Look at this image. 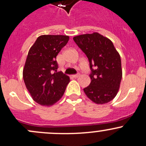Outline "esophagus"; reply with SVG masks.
I'll list each match as a JSON object with an SVG mask.
<instances>
[{"instance_id": "obj_1", "label": "esophagus", "mask_w": 146, "mask_h": 146, "mask_svg": "<svg viewBox=\"0 0 146 146\" xmlns=\"http://www.w3.org/2000/svg\"><path fill=\"white\" fill-rule=\"evenodd\" d=\"M80 76V73H76V74H75V75H73V78H78V77H79Z\"/></svg>"}]
</instances>
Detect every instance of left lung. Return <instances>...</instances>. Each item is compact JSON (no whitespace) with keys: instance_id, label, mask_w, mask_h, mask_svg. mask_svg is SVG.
<instances>
[{"instance_id":"1","label":"left lung","mask_w":146,"mask_h":146,"mask_svg":"<svg viewBox=\"0 0 146 146\" xmlns=\"http://www.w3.org/2000/svg\"><path fill=\"white\" fill-rule=\"evenodd\" d=\"M89 62L91 82L84 91L97 104L110 102L117 94L122 79L121 57L110 39L97 33L73 37Z\"/></svg>"}]
</instances>
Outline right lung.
Masks as SVG:
<instances>
[{"instance_id": "add662e5", "label": "right lung", "mask_w": 146, "mask_h": 146, "mask_svg": "<svg viewBox=\"0 0 146 146\" xmlns=\"http://www.w3.org/2000/svg\"><path fill=\"white\" fill-rule=\"evenodd\" d=\"M69 36L42 35L29 50L23 69V80L35 102L50 106L64 94L69 77L57 72L56 57L68 43Z\"/></svg>"}]
</instances>
